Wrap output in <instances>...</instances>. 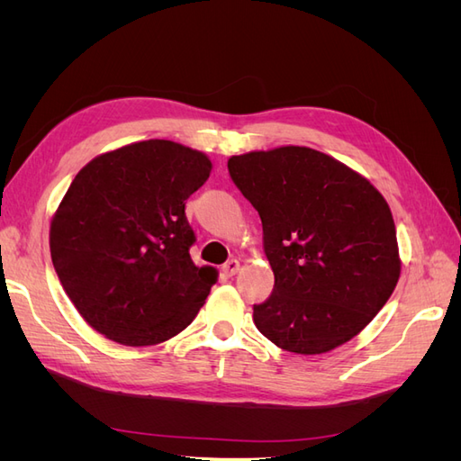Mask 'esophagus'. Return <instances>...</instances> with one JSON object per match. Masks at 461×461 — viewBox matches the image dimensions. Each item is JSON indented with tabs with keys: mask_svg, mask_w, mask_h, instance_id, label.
Returning a JSON list of instances; mask_svg holds the SVG:
<instances>
[{
	"mask_svg": "<svg viewBox=\"0 0 461 461\" xmlns=\"http://www.w3.org/2000/svg\"><path fill=\"white\" fill-rule=\"evenodd\" d=\"M239 269H240V263L236 261V259H229V261L221 267V273L225 275V276H232V275L239 273Z\"/></svg>",
	"mask_w": 461,
	"mask_h": 461,
	"instance_id": "1",
	"label": "esophagus"
}]
</instances>
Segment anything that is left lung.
Instances as JSON below:
<instances>
[{
	"instance_id": "left-lung-1",
	"label": "left lung",
	"mask_w": 461,
	"mask_h": 461,
	"mask_svg": "<svg viewBox=\"0 0 461 461\" xmlns=\"http://www.w3.org/2000/svg\"><path fill=\"white\" fill-rule=\"evenodd\" d=\"M229 175L256 207L271 296L254 323L283 350L313 356L354 339L400 276L396 227L367 178L312 148L285 146L229 159Z\"/></svg>"
}]
</instances>
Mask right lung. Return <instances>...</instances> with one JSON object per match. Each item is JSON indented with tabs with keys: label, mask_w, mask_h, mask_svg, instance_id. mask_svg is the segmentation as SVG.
I'll return each mask as SVG.
<instances>
[{
	"label": "right lung",
	"mask_w": 461,
	"mask_h": 461,
	"mask_svg": "<svg viewBox=\"0 0 461 461\" xmlns=\"http://www.w3.org/2000/svg\"><path fill=\"white\" fill-rule=\"evenodd\" d=\"M212 173L203 153L146 140L92 159L51 221L55 273L78 313L124 346L169 340L217 281L196 267L185 207Z\"/></svg>",
	"instance_id": "right-lung-1"
}]
</instances>
